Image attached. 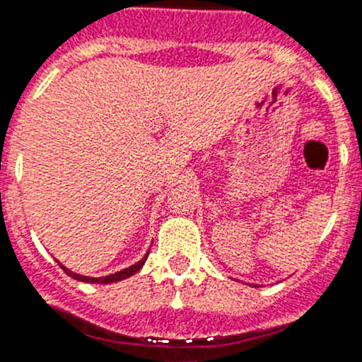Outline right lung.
I'll return each instance as SVG.
<instances>
[{"mask_svg": "<svg viewBox=\"0 0 362 362\" xmlns=\"http://www.w3.org/2000/svg\"><path fill=\"white\" fill-rule=\"evenodd\" d=\"M148 254H149V250H148V252H146V256H144V258H142L141 262H136L135 265H132V267H126V269L119 270V272H115V274L103 276V278H90V276L77 274V272H71L70 269H66V267H64V265H61V263H59V265H61V269H63L64 272H66V274L70 276V278L77 279V281H83V283H100V285H106V283H115V281H122V279H126V278H129V276L136 274V272H139V270L142 269V265H144V263H146V259H148Z\"/></svg>", "mask_w": 362, "mask_h": 362, "instance_id": "1", "label": "right lung"}]
</instances>
